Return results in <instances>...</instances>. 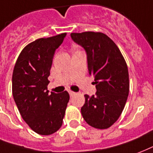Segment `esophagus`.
Segmentation results:
<instances>
[{"instance_id": "obj_1", "label": "esophagus", "mask_w": 153, "mask_h": 153, "mask_svg": "<svg viewBox=\"0 0 153 153\" xmlns=\"http://www.w3.org/2000/svg\"><path fill=\"white\" fill-rule=\"evenodd\" d=\"M68 93H69V94H70V96H73V95H75V94H76L75 92H73V91H71V90H70V91H68Z\"/></svg>"}]
</instances>
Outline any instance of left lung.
<instances>
[{"mask_svg":"<svg viewBox=\"0 0 153 153\" xmlns=\"http://www.w3.org/2000/svg\"><path fill=\"white\" fill-rule=\"evenodd\" d=\"M71 37L86 52L89 74L94 76L96 85L95 95H85L82 117L94 128L108 129L121 116L129 94L126 60L114 41L104 33L74 32Z\"/></svg>","mask_w":153,"mask_h":153,"instance_id":"left-lung-1","label":"left lung"}]
</instances>
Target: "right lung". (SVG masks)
<instances>
[{"label": "right lung", "mask_w": 153, "mask_h": 153, "mask_svg": "<svg viewBox=\"0 0 153 153\" xmlns=\"http://www.w3.org/2000/svg\"><path fill=\"white\" fill-rule=\"evenodd\" d=\"M66 35L62 33L31 42L21 51L13 71L14 102L24 121L41 135L59 130L70 98L67 91L49 94L47 90L53 54Z\"/></svg>", "instance_id": "right-lung-1"}]
</instances>
